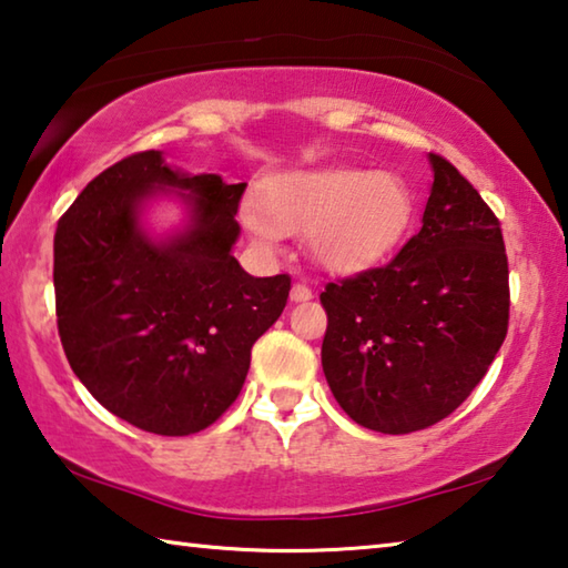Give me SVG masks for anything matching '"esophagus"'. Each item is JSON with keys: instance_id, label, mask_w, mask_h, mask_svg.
Here are the masks:
<instances>
[{"instance_id": "esophagus-1", "label": "esophagus", "mask_w": 568, "mask_h": 568, "mask_svg": "<svg viewBox=\"0 0 568 568\" xmlns=\"http://www.w3.org/2000/svg\"><path fill=\"white\" fill-rule=\"evenodd\" d=\"M312 300V290L306 284H300L296 282L292 286V302H310Z\"/></svg>"}]
</instances>
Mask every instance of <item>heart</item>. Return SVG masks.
Here are the masks:
<instances>
[{"label":"heart","mask_w":568,"mask_h":568,"mask_svg":"<svg viewBox=\"0 0 568 568\" xmlns=\"http://www.w3.org/2000/svg\"><path fill=\"white\" fill-rule=\"evenodd\" d=\"M414 214L402 176L356 166L306 169L266 179L258 204L244 206L252 232L274 242L278 232H304L314 256L334 272H359L399 244Z\"/></svg>","instance_id":"obj_1"}]
</instances>
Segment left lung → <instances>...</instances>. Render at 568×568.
Returning a JSON list of instances; mask_svg holds the SVG:
<instances>
[{"label": "left lung", "instance_id": "1", "mask_svg": "<svg viewBox=\"0 0 568 568\" xmlns=\"http://www.w3.org/2000/svg\"><path fill=\"white\" fill-rule=\"evenodd\" d=\"M422 229L389 264L324 286L322 366L334 399L372 432L409 434L459 409L509 329L501 224L442 154Z\"/></svg>", "mask_w": 568, "mask_h": 568}]
</instances>
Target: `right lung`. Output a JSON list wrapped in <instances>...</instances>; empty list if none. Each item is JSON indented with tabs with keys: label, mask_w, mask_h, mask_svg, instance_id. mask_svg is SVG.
I'll list each match as a JSON object with an SVG mask.
<instances>
[{
	"label": "right lung",
	"mask_w": 568,
	"mask_h": 568,
	"mask_svg": "<svg viewBox=\"0 0 568 568\" xmlns=\"http://www.w3.org/2000/svg\"><path fill=\"white\" fill-rule=\"evenodd\" d=\"M164 185L193 192V226L152 243L138 209ZM244 189L179 174L149 149L104 169L59 219L54 302L67 362L136 429L186 436L212 426L290 300V274L256 278L232 256Z\"/></svg>",
	"instance_id": "obj_1"
}]
</instances>
